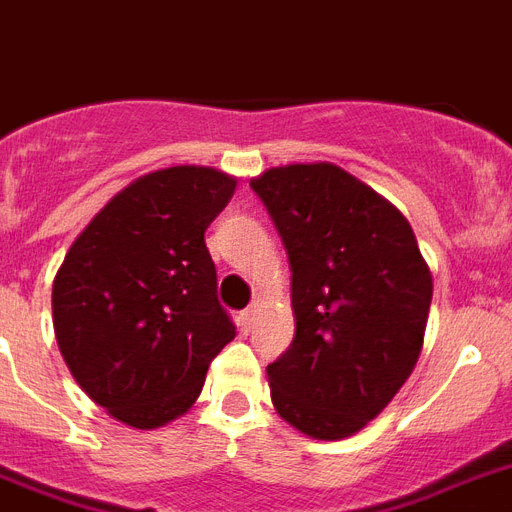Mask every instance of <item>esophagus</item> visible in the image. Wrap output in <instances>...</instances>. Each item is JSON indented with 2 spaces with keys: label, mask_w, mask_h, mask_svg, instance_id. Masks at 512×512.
Masks as SVG:
<instances>
[{
  "label": "esophagus",
  "mask_w": 512,
  "mask_h": 512,
  "mask_svg": "<svg viewBox=\"0 0 512 512\" xmlns=\"http://www.w3.org/2000/svg\"><path fill=\"white\" fill-rule=\"evenodd\" d=\"M256 314H259V303H253V306H248L243 314L238 316V327L240 332H251L253 324H256Z\"/></svg>",
  "instance_id": "34e87169"
}]
</instances>
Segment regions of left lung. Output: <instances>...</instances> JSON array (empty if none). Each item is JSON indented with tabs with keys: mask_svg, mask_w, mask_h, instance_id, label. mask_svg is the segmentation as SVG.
<instances>
[{
	"mask_svg": "<svg viewBox=\"0 0 512 512\" xmlns=\"http://www.w3.org/2000/svg\"><path fill=\"white\" fill-rule=\"evenodd\" d=\"M293 272L295 337L266 366L272 403L316 439L358 432L411 377L432 274L408 219L335 164L251 180Z\"/></svg>",
	"mask_w": 512,
	"mask_h": 512,
	"instance_id": "left-lung-1",
	"label": "left lung"
}]
</instances>
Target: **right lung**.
I'll use <instances>...</instances> for the list:
<instances>
[{
    "mask_svg": "<svg viewBox=\"0 0 512 512\" xmlns=\"http://www.w3.org/2000/svg\"><path fill=\"white\" fill-rule=\"evenodd\" d=\"M235 193L209 167L135 180L78 235L54 277L59 353L88 398L154 429L185 413L235 337L204 232Z\"/></svg>",
    "mask_w": 512,
    "mask_h": 512,
    "instance_id": "right-lung-1",
    "label": "right lung"
}]
</instances>
